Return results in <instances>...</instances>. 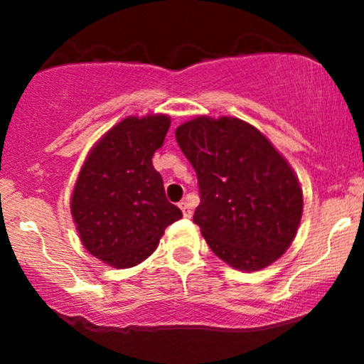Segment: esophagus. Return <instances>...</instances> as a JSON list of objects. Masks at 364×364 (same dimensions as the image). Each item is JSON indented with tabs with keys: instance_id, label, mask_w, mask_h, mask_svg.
<instances>
[{
	"instance_id": "esophagus-1",
	"label": "esophagus",
	"mask_w": 364,
	"mask_h": 364,
	"mask_svg": "<svg viewBox=\"0 0 364 364\" xmlns=\"http://www.w3.org/2000/svg\"><path fill=\"white\" fill-rule=\"evenodd\" d=\"M179 208H181L183 215H185V217H191V207H190V203L186 202V200H183V202H179Z\"/></svg>"
}]
</instances>
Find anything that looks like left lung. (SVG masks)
<instances>
[{"instance_id": "obj_1", "label": "left lung", "mask_w": 364, "mask_h": 364, "mask_svg": "<svg viewBox=\"0 0 364 364\" xmlns=\"http://www.w3.org/2000/svg\"><path fill=\"white\" fill-rule=\"evenodd\" d=\"M198 179L193 223L220 260L237 270L269 267L289 248L303 215V191L289 162L243 119L198 118L176 128Z\"/></svg>"}]
</instances>
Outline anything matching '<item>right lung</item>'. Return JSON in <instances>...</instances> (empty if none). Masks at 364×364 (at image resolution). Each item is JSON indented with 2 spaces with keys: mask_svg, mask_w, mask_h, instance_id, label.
Masks as SVG:
<instances>
[{
  "mask_svg": "<svg viewBox=\"0 0 364 364\" xmlns=\"http://www.w3.org/2000/svg\"><path fill=\"white\" fill-rule=\"evenodd\" d=\"M169 127L166 114L119 121L92 147L75 183L70 207L80 241L114 269L149 258L164 229L183 217L152 166Z\"/></svg>",
  "mask_w": 364,
  "mask_h": 364,
  "instance_id": "right-lung-1",
  "label": "right lung"
}]
</instances>
